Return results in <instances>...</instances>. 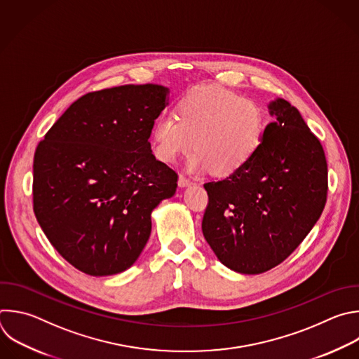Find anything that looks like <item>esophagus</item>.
Instances as JSON below:
<instances>
[{
    "label": "esophagus",
    "mask_w": 359,
    "mask_h": 359,
    "mask_svg": "<svg viewBox=\"0 0 359 359\" xmlns=\"http://www.w3.org/2000/svg\"><path fill=\"white\" fill-rule=\"evenodd\" d=\"M177 184H179V187H189V186H191V180L187 179V177L183 176V175H179Z\"/></svg>",
    "instance_id": "obj_1"
}]
</instances>
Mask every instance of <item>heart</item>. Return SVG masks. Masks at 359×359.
Returning <instances> with one entry per match:
<instances>
[{"label": "heart", "mask_w": 359, "mask_h": 359, "mask_svg": "<svg viewBox=\"0 0 359 359\" xmlns=\"http://www.w3.org/2000/svg\"><path fill=\"white\" fill-rule=\"evenodd\" d=\"M266 133V118L252 100L217 84L189 90L176 105V116L162 114L152 128L155 156L175 162L187 154V169L231 176L258 152Z\"/></svg>", "instance_id": "b5f03b06"}]
</instances>
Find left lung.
I'll return each instance as SVG.
<instances>
[{
    "label": "left lung",
    "mask_w": 359,
    "mask_h": 359,
    "mask_svg": "<svg viewBox=\"0 0 359 359\" xmlns=\"http://www.w3.org/2000/svg\"><path fill=\"white\" fill-rule=\"evenodd\" d=\"M254 158L236 173L208 182L201 229L218 261L233 272L264 273L283 262L318 221L327 200V162L299 109L268 104Z\"/></svg>",
    "instance_id": "left-lung-1"
}]
</instances>
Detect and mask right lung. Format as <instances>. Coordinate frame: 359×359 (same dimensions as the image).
<instances>
[{
    "label": "right lung",
    "instance_id": "right-lung-1",
    "mask_svg": "<svg viewBox=\"0 0 359 359\" xmlns=\"http://www.w3.org/2000/svg\"><path fill=\"white\" fill-rule=\"evenodd\" d=\"M169 88L127 84L74 101L34 156V211L55 250L91 276L131 268L145 248L154 208L177 175L151 149Z\"/></svg>",
    "mask_w": 359,
    "mask_h": 359
}]
</instances>
